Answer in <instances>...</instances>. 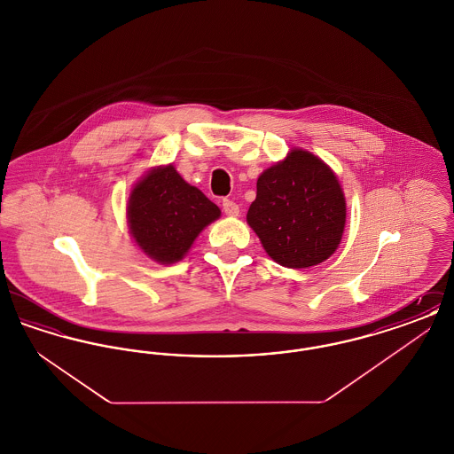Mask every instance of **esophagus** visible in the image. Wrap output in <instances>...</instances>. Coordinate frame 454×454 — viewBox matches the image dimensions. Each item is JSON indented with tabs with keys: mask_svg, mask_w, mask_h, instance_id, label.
Listing matches in <instances>:
<instances>
[{
	"mask_svg": "<svg viewBox=\"0 0 454 454\" xmlns=\"http://www.w3.org/2000/svg\"><path fill=\"white\" fill-rule=\"evenodd\" d=\"M223 211L226 216H238L239 207L237 202H233L231 199H223Z\"/></svg>",
	"mask_w": 454,
	"mask_h": 454,
	"instance_id": "obj_1",
	"label": "esophagus"
}]
</instances>
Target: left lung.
<instances>
[{"mask_svg":"<svg viewBox=\"0 0 454 454\" xmlns=\"http://www.w3.org/2000/svg\"><path fill=\"white\" fill-rule=\"evenodd\" d=\"M247 221L270 259L289 269H306L337 250L346 199L335 173L320 158L293 150L260 175Z\"/></svg>","mask_w":454,"mask_h":454,"instance_id":"left-lung-1","label":"left lung"}]
</instances>
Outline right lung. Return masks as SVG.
I'll return each mask as SVG.
<instances>
[{
	"mask_svg": "<svg viewBox=\"0 0 454 454\" xmlns=\"http://www.w3.org/2000/svg\"><path fill=\"white\" fill-rule=\"evenodd\" d=\"M221 215L219 207L189 185L172 165L148 173L130 192V235L161 263L182 259L197 235Z\"/></svg>",
	"mask_w": 454,
	"mask_h": 454,
	"instance_id": "add662e5",
	"label": "right lung"
}]
</instances>
